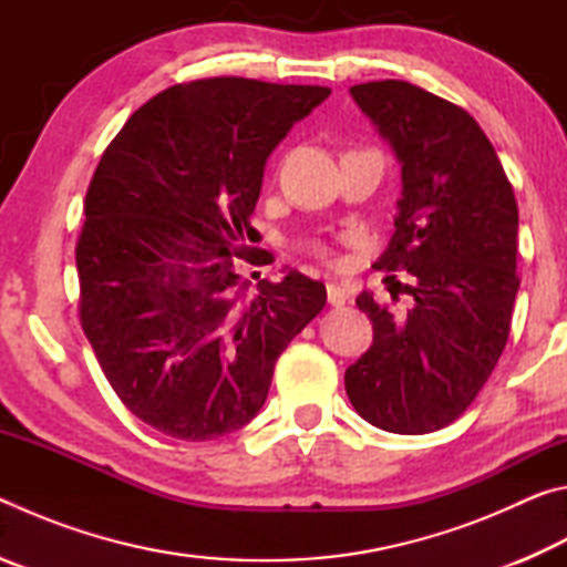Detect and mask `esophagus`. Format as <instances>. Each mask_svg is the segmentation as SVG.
<instances>
[{
  "instance_id": "obj_1",
  "label": "esophagus",
  "mask_w": 567,
  "mask_h": 567,
  "mask_svg": "<svg viewBox=\"0 0 567 567\" xmlns=\"http://www.w3.org/2000/svg\"><path fill=\"white\" fill-rule=\"evenodd\" d=\"M348 297H350V292L344 290L342 285H338V282H330V285H328V302H330V305L340 307V305L348 302Z\"/></svg>"
}]
</instances>
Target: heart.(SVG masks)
Masks as SVG:
<instances>
[{"label": "heart", "mask_w": 567, "mask_h": 567, "mask_svg": "<svg viewBox=\"0 0 567 567\" xmlns=\"http://www.w3.org/2000/svg\"><path fill=\"white\" fill-rule=\"evenodd\" d=\"M312 252L320 257V260H330V252L322 245H312Z\"/></svg>", "instance_id": "1"}]
</instances>
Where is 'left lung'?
<instances>
[{
	"label": "left lung",
	"mask_w": 567,
	"mask_h": 567,
	"mask_svg": "<svg viewBox=\"0 0 567 567\" xmlns=\"http://www.w3.org/2000/svg\"><path fill=\"white\" fill-rule=\"evenodd\" d=\"M350 94L402 165L395 233L375 267L408 270L415 305L395 315L368 290L358 295L372 344L344 372V390L370 425L433 433L463 415L505 350L520 287L517 203L463 107L400 80L354 84Z\"/></svg>",
	"instance_id": "obj_1"
}]
</instances>
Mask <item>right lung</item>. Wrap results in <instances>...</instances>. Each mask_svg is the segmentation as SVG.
<instances>
[{"label":"right lung","mask_w":567,"mask_h":567,"mask_svg":"<svg viewBox=\"0 0 567 567\" xmlns=\"http://www.w3.org/2000/svg\"><path fill=\"white\" fill-rule=\"evenodd\" d=\"M328 97L245 76L175 84L104 150L76 239L80 322L124 408L159 433L199 443L247 425L328 302L297 270L257 291L241 275L272 262L245 245L265 162Z\"/></svg>","instance_id":"right-lung-1"}]
</instances>
